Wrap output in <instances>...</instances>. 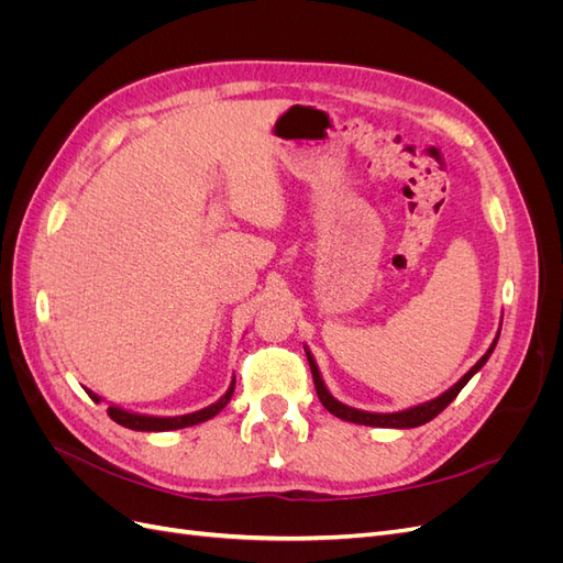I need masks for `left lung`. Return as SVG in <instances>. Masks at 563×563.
I'll return each mask as SVG.
<instances>
[{"mask_svg":"<svg viewBox=\"0 0 563 563\" xmlns=\"http://www.w3.org/2000/svg\"><path fill=\"white\" fill-rule=\"evenodd\" d=\"M498 338H500V329H498V335L493 338V343H490V347L486 350V354L482 356V360L476 362L455 385H451V387L444 391V395H439V397H434V399H430V401L411 406V408H404V411H391V413L362 411V408H352V406H347V404H343V401H338V399L331 395V391H329L327 383H323L321 373H319V366H317L314 356H312V352H310L308 345H305V354H308V362H310V371H312L314 387H317V397H319V401L323 404V408H327L329 413H333V416L340 418V420H347V422L368 424V428L411 430V428H420V424H424V422H430L432 418H437L441 411H444V408L457 397V391L463 389V387L472 380L474 373H479L482 366L488 362V356L493 354V350H496V345H498Z\"/></svg>","mask_w":563,"mask_h":563,"instance_id":"obj_1","label":"left lung"}]
</instances>
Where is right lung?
I'll use <instances>...</instances> for the list:
<instances>
[{"label": "right lung", "mask_w": 563, "mask_h": 563, "mask_svg": "<svg viewBox=\"0 0 563 563\" xmlns=\"http://www.w3.org/2000/svg\"><path fill=\"white\" fill-rule=\"evenodd\" d=\"M87 389V395L100 404L103 401V397H98L93 389L84 387ZM232 391H234V376L230 380V387L225 389V395L220 397L218 401L209 404L199 408V411H192V413H185V416H147V413H135V411H126V408L117 406V404H110L108 406V416L117 422L122 424V428H129V430H135V432H172V430H183V428H192V424H199V422H207L211 420L213 416H218L223 408L228 406V401L232 399Z\"/></svg>", "instance_id": "obj_1"}]
</instances>
